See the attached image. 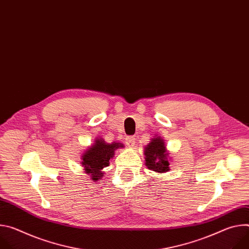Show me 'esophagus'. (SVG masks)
I'll return each mask as SVG.
<instances>
[{
	"instance_id": "1",
	"label": "esophagus",
	"mask_w": 249,
	"mask_h": 249,
	"mask_svg": "<svg viewBox=\"0 0 249 249\" xmlns=\"http://www.w3.org/2000/svg\"><path fill=\"white\" fill-rule=\"evenodd\" d=\"M125 141H126V144H127V146H128V147H130V148H133V147H134V145H135V143H136V139H135L134 137H131V136L126 137Z\"/></svg>"
}]
</instances>
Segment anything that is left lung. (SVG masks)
<instances>
[{
  "mask_svg": "<svg viewBox=\"0 0 249 249\" xmlns=\"http://www.w3.org/2000/svg\"><path fill=\"white\" fill-rule=\"evenodd\" d=\"M145 164L149 169L157 173H164L169 170L170 158L166 150L164 140L160 136H155L144 149Z\"/></svg>",
  "mask_w": 249,
  "mask_h": 249,
  "instance_id": "left-lung-1",
  "label": "left lung"
}]
</instances>
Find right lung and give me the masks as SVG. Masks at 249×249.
Returning <instances> with one entry per match:
<instances>
[{
    "instance_id": "obj_1",
    "label": "right lung",
    "mask_w": 249,
    "mask_h": 249,
    "mask_svg": "<svg viewBox=\"0 0 249 249\" xmlns=\"http://www.w3.org/2000/svg\"><path fill=\"white\" fill-rule=\"evenodd\" d=\"M122 143L112 142L106 143L101 138H96L94 143L90 145L82 155V166L84 171L89 175V178L92 181H97L102 178V169L109 165V160L113 159L115 151L123 148Z\"/></svg>"
}]
</instances>
